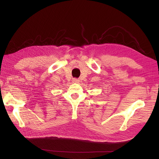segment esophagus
Listing matches in <instances>:
<instances>
[{
	"mask_svg": "<svg viewBox=\"0 0 159 159\" xmlns=\"http://www.w3.org/2000/svg\"><path fill=\"white\" fill-rule=\"evenodd\" d=\"M72 81H73L74 83H78L79 80L78 79H76V78H74L73 80H72Z\"/></svg>",
	"mask_w": 159,
	"mask_h": 159,
	"instance_id": "1",
	"label": "esophagus"
}]
</instances>
